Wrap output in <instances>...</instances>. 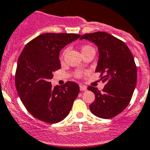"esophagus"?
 Wrapping results in <instances>:
<instances>
[{"mask_svg": "<svg viewBox=\"0 0 150 150\" xmlns=\"http://www.w3.org/2000/svg\"><path fill=\"white\" fill-rule=\"evenodd\" d=\"M80 90L81 91H87V86H84V85H80Z\"/></svg>", "mask_w": 150, "mask_h": 150, "instance_id": "obj_1", "label": "esophagus"}]
</instances>
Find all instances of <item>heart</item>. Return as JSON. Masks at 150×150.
I'll use <instances>...</instances> for the list:
<instances>
[{"label":"heart","instance_id":"1","mask_svg":"<svg viewBox=\"0 0 150 150\" xmlns=\"http://www.w3.org/2000/svg\"><path fill=\"white\" fill-rule=\"evenodd\" d=\"M67 51H68L67 48H65V49L62 51L61 55V59H63L64 58ZM81 51H82L83 54H86V53L87 52H89V51H94L95 52L94 48H93L91 46H90V45H84V46H83L81 47ZM83 73H84L83 71L77 70L76 72H74V76H75V78H81V77L83 75Z\"/></svg>","mask_w":150,"mask_h":150}]
</instances>
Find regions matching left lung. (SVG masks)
<instances>
[{
  "label": "left lung",
  "mask_w": 150,
  "mask_h": 150,
  "mask_svg": "<svg viewBox=\"0 0 150 150\" xmlns=\"http://www.w3.org/2000/svg\"><path fill=\"white\" fill-rule=\"evenodd\" d=\"M81 39L97 46L99 56L96 72L100 73L105 85L102 91L88 87L95 94L90 110L101 118L115 117L130 103L137 85V69L132 53L123 41L105 32L87 33Z\"/></svg>",
  "instance_id": "1"
}]
</instances>
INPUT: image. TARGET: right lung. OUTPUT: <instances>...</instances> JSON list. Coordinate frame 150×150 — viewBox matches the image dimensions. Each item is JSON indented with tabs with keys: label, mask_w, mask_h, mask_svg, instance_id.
Instances as JSON below:
<instances>
[{
	"label": "right lung",
	"mask_w": 150,
	"mask_h": 150,
	"mask_svg": "<svg viewBox=\"0 0 150 150\" xmlns=\"http://www.w3.org/2000/svg\"><path fill=\"white\" fill-rule=\"evenodd\" d=\"M80 37L72 33H44L27 43L19 56L16 91L27 110L41 121L57 123L64 120L79 93L76 83L67 81L52 88L50 80L61 68L60 51Z\"/></svg>",
	"instance_id": "obj_1"
}]
</instances>
